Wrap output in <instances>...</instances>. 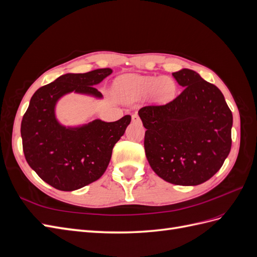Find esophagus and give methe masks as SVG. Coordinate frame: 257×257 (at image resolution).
<instances>
[{"label": "esophagus", "mask_w": 257, "mask_h": 257, "mask_svg": "<svg viewBox=\"0 0 257 257\" xmlns=\"http://www.w3.org/2000/svg\"><path fill=\"white\" fill-rule=\"evenodd\" d=\"M132 122H133V123H141V118H139L138 114L134 113L133 115H132Z\"/></svg>", "instance_id": "1"}]
</instances>
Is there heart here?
<instances>
[{"instance_id":"obj_1","label":"heart","mask_w":257,"mask_h":257,"mask_svg":"<svg viewBox=\"0 0 257 257\" xmlns=\"http://www.w3.org/2000/svg\"><path fill=\"white\" fill-rule=\"evenodd\" d=\"M113 90L115 95L125 103H133L152 94L164 103L175 96L177 87L169 77L125 75L115 80Z\"/></svg>"}]
</instances>
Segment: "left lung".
Wrapping results in <instances>:
<instances>
[{
	"label": "left lung",
	"mask_w": 257,
	"mask_h": 257,
	"mask_svg": "<svg viewBox=\"0 0 257 257\" xmlns=\"http://www.w3.org/2000/svg\"><path fill=\"white\" fill-rule=\"evenodd\" d=\"M184 88L161 106L139 109L148 162L163 180L198 185L217 173L231 148L232 113L214 84L192 69L173 73Z\"/></svg>",
	"instance_id": "left-lung-1"
}]
</instances>
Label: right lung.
<instances>
[{"mask_svg":"<svg viewBox=\"0 0 257 257\" xmlns=\"http://www.w3.org/2000/svg\"><path fill=\"white\" fill-rule=\"evenodd\" d=\"M111 73V68H99L62 75L38 89L30 100L21 121L23 153L30 167L54 189L75 191L102 177L114 145L131 123L126 114L114 122L96 119L64 126L56 116L58 100L71 92L102 98L95 85Z\"/></svg>","mask_w":257,"mask_h":257,"instance_id":"right-lung-1","label":"right lung"}]
</instances>
